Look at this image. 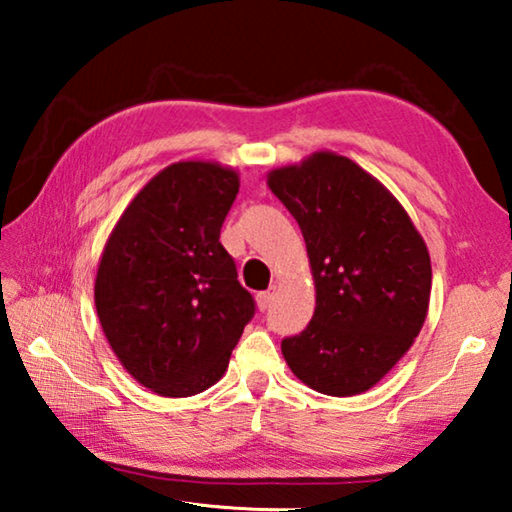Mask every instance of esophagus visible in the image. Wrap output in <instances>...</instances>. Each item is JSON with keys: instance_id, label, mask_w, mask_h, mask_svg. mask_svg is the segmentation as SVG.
Wrapping results in <instances>:
<instances>
[{"instance_id": "obj_1", "label": "esophagus", "mask_w": 512, "mask_h": 512, "mask_svg": "<svg viewBox=\"0 0 512 512\" xmlns=\"http://www.w3.org/2000/svg\"><path fill=\"white\" fill-rule=\"evenodd\" d=\"M271 300H273V291H271V289L257 293V305H259V309H266L268 305H271Z\"/></svg>"}]
</instances>
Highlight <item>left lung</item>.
<instances>
[{
    "mask_svg": "<svg viewBox=\"0 0 512 512\" xmlns=\"http://www.w3.org/2000/svg\"><path fill=\"white\" fill-rule=\"evenodd\" d=\"M268 187L300 225L316 284L314 316L282 341L284 359L318 393H366L424 325L429 250L397 198L343 155L273 169Z\"/></svg>",
    "mask_w": 512,
    "mask_h": 512,
    "instance_id": "obj_1",
    "label": "left lung"
}]
</instances>
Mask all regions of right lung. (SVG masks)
<instances>
[{"label":"right lung","mask_w":512,"mask_h":512,"mask_svg":"<svg viewBox=\"0 0 512 512\" xmlns=\"http://www.w3.org/2000/svg\"><path fill=\"white\" fill-rule=\"evenodd\" d=\"M237 171L176 162L142 187L103 248L94 305L131 375L162 397L203 393L223 377L255 316L221 246Z\"/></svg>","instance_id":"1"}]
</instances>
